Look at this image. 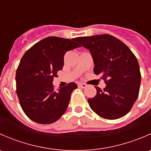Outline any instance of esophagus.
Wrapping results in <instances>:
<instances>
[{
    "label": "esophagus",
    "mask_w": 151,
    "mask_h": 151,
    "mask_svg": "<svg viewBox=\"0 0 151 151\" xmlns=\"http://www.w3.org/2000/svg\"><path fill=\"white\" fill-rule=\"evenodd\" d=\"M78 87H80V88H85L87 87V85L85 84V83H79Z\"/></svg>",
    "instance_id": "1"
}]
</instances>
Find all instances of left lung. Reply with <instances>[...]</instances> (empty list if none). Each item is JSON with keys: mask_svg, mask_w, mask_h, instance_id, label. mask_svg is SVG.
I'll list each match as a JSON object with an SVG mask.
<instances>
[{"mask_svg": "<svg viewBox=\"0 0 151 151\" xmlns=\"http://www.w3.org/2000/svg\"><path fill=\"white\" fill-rule=\"evenodd\" d=\"M79 43L91 51L94 74H101L106 87H98L88 102L101 118L115 120L126 115L139 96L141 74L137 58L123 42L109 34L79 37Z\"/></svg>", "mask_w": 151, "mask_h": 151, "instance_id": "obj_1", "label": "left lung"}]
</instances>
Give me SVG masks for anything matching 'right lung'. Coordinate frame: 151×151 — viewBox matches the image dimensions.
Segmentation results:
<instances>
[{
  "label": "right lung",
  "mask_w": 151,
  "mask_h": 151,
  "mask_svg": "<svg viewBox=\"0 0 151 151\" xmlns=\"http://www.w3.org/2000/svg\"><path fill=\"white\" fill-rule=\"evenodd\" d=\"M77 39L47 37L22 56L17 69L16 92L23 112L34 122L50 124L66 112L77 85L72 82L56 91L52 81L63 69L66 52L80 47Z\"/></svg>",
  "instance_id": "right-lung-1"
}]
</instances>
